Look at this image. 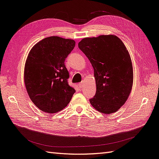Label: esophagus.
Listing matches in <instances>:
<instances>
[{"label":"esophagus","instance_id":"esophagus-1","mask_svg":"<svg viewBox=\"0 0 159 159\" xmlns=\"http://www.w3.org/2000/svg\"><path fill=\"white\" fill-rule=\"evenodd\" d=\"M78 86H79V87L80 88H82L84 86V82H80V83H79V84H78Z\"/></svg>","mask_w":159,"mask_h":159}]
</instances>
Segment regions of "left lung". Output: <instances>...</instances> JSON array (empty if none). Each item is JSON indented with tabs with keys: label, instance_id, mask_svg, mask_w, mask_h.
I'll return each instance as SVG.
<instances>
[{
	"label": "left lung",
	"instance_id": "obj_1",
	"mask_svg": "<svg viewBox=\"0 0 159 159\" xmlns=\"http://www.w3.org/2000/svg\"><path fill=\"white\" fill-rule=\"evenodd\" d=\"M78 47L94 71L96 92L90 104L100 113H115L126 102L133 84L132 63L124 44L116 36L102 35L84 38Z\"/></svg>",
	"mask_w": 159,
	"mask_h": 159
}]
</instances>
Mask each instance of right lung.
I'll return each mask as SVG.
<instances>
[{
	"mask_svg": "<svg viewBox=\"0 0 159 159\" xmlns=\"http://www.w3.org/2000/svg\"><path fill=\"white\" fill-rule=\"evenodd\" d=\"M75 42L59 36L46 38L31 49L25 62L24 82L31 100L48 113L63 110L75 89L68 83L69 73L65 61Z\"/></svg>",
	"mask_w": 159,
	"mask_h": 159,
	"instance_id": "add662e5",
	"label": "right lung"
}]
</instances>
